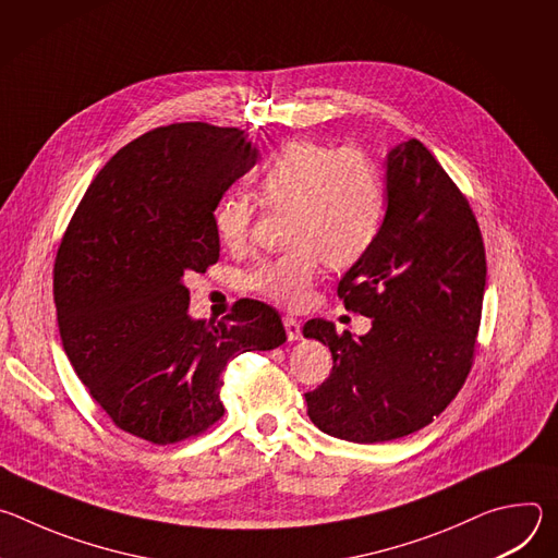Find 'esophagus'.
Instances as JSON below:
<instances>
[{"instance_id":"obj_1","label":"esophagus","mask_w":558,"mask_h":558,"mask_svg":"<svg viewBox=\"0 0 558 558\" xmlns=\"http://www.w3.org/2000/svg\"><path fill=\"white\" fill-rule=\"evenodd\" d=\"M282 323H284V329H287V340H289V342H298V340L302 338L300 320H295L293 315H284Z\"/></svg>"}]
</instances>
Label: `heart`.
<instances>
[{
	"label": "heart",
	"mask_w": 558,
	"mask_h": 558,
	"mask_svg": "<svg viewBox=\"0 0 558 558\" xmlns=\"http://www.w3.org/2000/svg\"><path fill=\"white\" fill-rule=\"evenodd\" d=\"M254 192L267 209H289V252L263 260L250 287L263 298L300 308L311 300L325 260L344 269L366 256L377 241L386 211V185L379 166L364 149L331 147L295 138L282 145L254 177ZM254 205L229 194L214 209L220 243L238 250L247 243Z\"/></svg>",
	"instance_id": "b5f03b06"
}]
</instances>
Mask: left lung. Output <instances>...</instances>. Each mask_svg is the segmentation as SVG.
I'll use <instances>...</instances> for the list:
<instances>
[{
    "label": "left lung",
    "instance_id": "1",
    "mask_svg": "<svg viewBox=\"0 0 558 558\" xmlns=\"http://www.w3.org/2000/svg\"><path fill=\"white\" fill-rule=\"evenodd\" d=\"M384 166L377 241L338 284L347 308L371 317V331L338 336L320 317L302 329L333 355L327 381L304 395L308 417L355 444L407 437L454 400L486 291L480 225L428 147L404 141L388 149Z\"/></svg>",
    "mask_w": 558,
    "mask_h": 558
}]
</instances>
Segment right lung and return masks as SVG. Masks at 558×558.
Instances as JSON below:
<instances>
[{
  "mask_svg": "<svg viewBox=\"0 0 558 558\" xmlns=\"http://www.w3.org/2000/svg\"><path fill=\"white\" fill-rule=\"evenodd\" d=\"M260 158L238 128L174 123L119 149L78 203L54 260L61 342L125 433L174 444L225 413L227 362L287 340L276 308L194 320L183 278L220 256L214 209Z\"/></svg>",
  "mask_w": 558,
  "mask_h": 558,
  "instance_id": "add662e5",
  "label": "right lung"
}]
</instances>
